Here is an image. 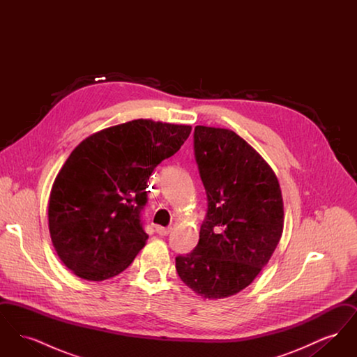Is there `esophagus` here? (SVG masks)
Segmentation results:
<instances>
[{"instance_id": "34e87169", "label": "esophagus", "mask_w": 357, "mask_h": 357, "mask_svg": "<svg viewBox=\"0 0 357 357\" xmlns=\"http://www.w3.org/2000/svg\"><path fill=\"white\" fill-rule=\"evenodd\" d=\"M156 233L159 234V236H162V237H166V236H169L171 233L170 227H160V226H158L156 227Z\"/></svg>"}]
</instances>
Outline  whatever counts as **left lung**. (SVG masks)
I'll return each mask as SVG.
<instances>
[{
	"instance_id": "obj_1",
	"label": "left lung",
	"mask_w": 357,
	"mask_h": 357,
	"mask_svg": "<svg viewBox=\"0 0 357 357\" xmlns=\"http://www.w3.org/2000/svg\"><path fill=\"white\" fill-rule=\"evenodd\" d=\"M194 156L207 197L199 242L175 268L204 298L249 287L269 262L284 227V204L271 166L241 136L197 126Z\"/></svg>"
}]
</instances>
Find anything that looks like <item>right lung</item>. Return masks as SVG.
Here are the masks:
<instances>
[{
	"instance_id": "1",
	"label": "right lung",
	"mask_w": 357,
	"mask_h": 357,
	"mask_svg": "<svg viewBox=\"0 0 357 357\" xmlns=\"http://www.w3.org/2000/svg\"><path fill=\"white\" fill-rule=\"evenodd\" d=\"M190 126L137 119L86 137L54 179L52 243L69 271L102 281L127 269L149 238L142 211L153 169L176 153Z\"/></svg>"
}]
</instances>
